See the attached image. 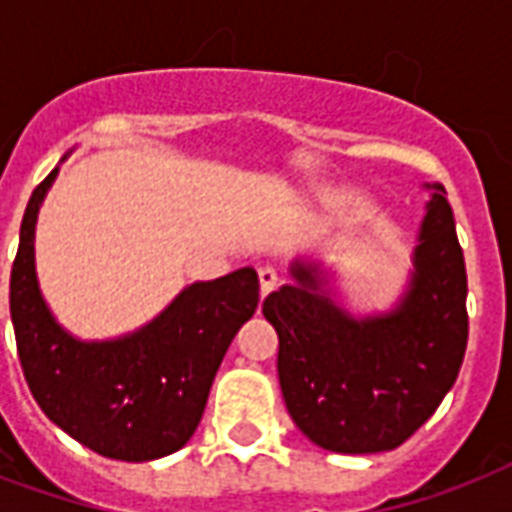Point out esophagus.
<instances>
[{
    "mask_svg": "<svg viewBox=\"0 0 512 512\" xmlns=\"http://www.w3.org/2000/svg\"><path fill=\"white\" fill-rule=\"evenodd\" d=\"M257 276H260V295L263 297L279 287V273H276L273 265H263V268L257 271Z\"/></svg>",
    "mask_w": 512,
    "mask_h": 512,
    "instance_id": "obj_1",
    "label": "esophagus"
}]
</instances>
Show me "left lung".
Returning <instances> with one entry per match:
<instances>
[{
  "mask_svg": "<svg viewBox=\"0 0 512 512\" xmlns=\"http://www.w3.org/2000/svg\"><path fill=\"white\" fill-rule=\"evenodd\" d=\"M433 188L412 279L388 313L350 316L316 263L295 260L292 284L263 316L279 335V382L292 420L337 454L390 452L428 422L468 348V273L444 185Z\"/></svg>",
  "mask_w": 512,
  "mask_h": 512,
  "instance_id": "left-lung-1",
  "label": "left lung"
}]
</instances>
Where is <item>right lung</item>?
Returning a JSON list of instances; mask_svg holds the SVG:
<instances>
[{
	"mask_svg": "<svg viewBox=\"0 0 512 512\" xmlns=\"http://www.w3.org/2000/svg\"><path fill=\"white\" fill-rule=\"evenodd\" d=\"M58 167L36 185L10 273V316L36 404L92 452L124 462L167 457L199 425L225 350L260 300L255 268L196 281L154 321L116 340H76L36 281V215Z\"/></svg>",
	"mask_w": 512,
	"mask_h": 512,
	"instance_id": "right-lung-1",
	"label": "right lung"
}]
</instances>
